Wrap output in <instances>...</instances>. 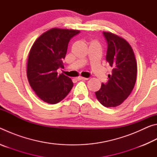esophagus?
Here are the masks:
<instances>
[{
	"label": "esophagus",
	"mask_w": 157,
	"mask_h": 157,
	"mask_svg": "<svg viewBox=\"0 0 157 157\" xmlns=\"http://www.w3.org/2000/svg\"><path fill=\"white\" fill-rule=\"evenodd\" d=\"M78 80H87V79H88V78H83V77L79 76V77H78Z\"/></svg>",
	"instance_id": "1"
}]
</instances>
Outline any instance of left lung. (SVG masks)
I'll list each match as a JSON object with an SVG mask.
<instances>
[{
  "instance_id": "left-lung-1",
  "label": "left lung",
  "mask_w": 157,
  "mask_h": 157,
  "mask_svg": "<svg viewBox=\"0 0 157 157\" xmlns=\"http://www.w3.org/2000/svg\"><path fill=\"white\" fill-rule=\"evenodd\" d=\"M107 43L106 60L113 68L108 82L95 92L97 99L106 107L121 105L131 94L136 80L137 64L131 46L125 39L103 32Z\"/></svg>"
}]
</instances>
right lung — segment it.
Instances as JSON below:
<instances>
[{
  "instance_id": "right-lung-1",
  "label": "right lung",
  "mask_w": 157,
  "mask_h": 157,
  "mask_svg": "<svg viewBox=\"0 0 157 157\" xmlns=\"http://www.w3.org/2000/svg\"><path fill=\"white\" fill-rule=\"evenodd\" d=\"M79 30L52 28L36 39L29 53L27 77L33 91L41 100L49 104L62 100L73 86L71 79L57 73L63 68L62 60L70 39Z\"/></svg>"
}]
</instances>
